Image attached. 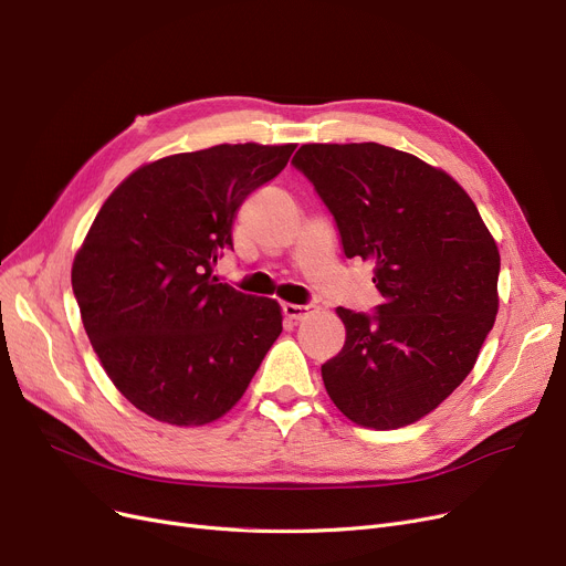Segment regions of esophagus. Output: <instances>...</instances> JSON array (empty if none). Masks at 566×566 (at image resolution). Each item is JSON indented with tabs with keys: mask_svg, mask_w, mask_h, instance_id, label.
Wrapping results in <instances>:
<instances>
[{
	"mask_svg": "<svg viewBox=\"0 0 566 566\" xmlns=\"http://www.w3.org/2000/svg\"><path fill=\"white\" fill-rule=\"evenodd\" d=\"M315 308H313V304H283V313H285V318H290V321H304V318H308V315L313 313Z\"/></svg>",
	"mask_w": 566,
	"mask_h": 566,
	"instance_id": "1",
	"label": "esophagus"
}]
</instances>
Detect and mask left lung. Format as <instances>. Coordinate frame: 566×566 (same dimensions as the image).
<instances>
[{
    "label": "left lung",
    "instance_id": "1",
    "mask_svg": "<svg viewBox=\"0 0 566 566\" xmlns=\"http://www.w3.org/2000/svg\"><path fill=\"white\" fill-rule=\"evenodd\" d=\"M292 165L332 213L344 255L374 264V313L338 306L346 344L323 365L336 409L397 429L434 411L494 325L500 251L446 171L380 144H306Z\"/></svg>",
    "mask_w": 566,
    "mask_h": 566
}]
</instances>
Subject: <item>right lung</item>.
<instances>
[{"label": "right lung", "instance_id": "1", "mask_svg": "<svg viewBox=\"0 0 566 566\" xmlns=\"http://www.w3.org/2000/svg\"><path fill=\"white\" fill-rule=\"evenodd\" d=\"M295 146L222 144L150 163L111 192L72 269L83 327L127 401L207 424L245 392L283 325L274 300L220 283L243 199Z\"/></svg>", "mask_w": 566, "mask_h": 566}]
</instances>
